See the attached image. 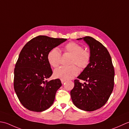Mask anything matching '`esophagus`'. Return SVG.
Wrapping results in <instances>:
<instances>
[{
    "label": "esophagus",
    "instance_id": "1",
    "mask_svg": "<svg viewBox=\"0 0 129 129\" xmlns=\"http://www.w3.org/2000/svg\"><path fill=\"white\" fill-rule=\"evenodd\" d=\"M65 82H66V80H61V83L62 84H63Z\"/></svg>",
    "mask_w": 129,
    "mask_h": 129
}]
</instances>
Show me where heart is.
<instances>
[{"mask_svg": "<svg viewBox=\"0 0 129 129\" xmlns=\"http://www.w3.org/2000/svg\"><path fill=\"white\" fill-rule=\"evenodd\" d=\"M64 51L72 54L70 66H61L54 70L53 75L55 78L61 80H69L74 78L79 72L77 65L81 68H85L90 62V52L84 50L83 47L76 42H71L64 47ZM61 53L57 47L52 49L47 56V60L49 64L53 67H57L60 64ZM75 64L74 65V64Z\"/></svg>", "mask_w": 129, "mask_h": 129, "instance_id": "heart-1", "label": "heart"}]
</instances>
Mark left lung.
Here are the masks:
<instances>
[{
    "instance_id": "8db88e82",
    "label": "left lung",
    "mask_w": 129,
    "mask_h": 129,
    "mask_svg": "<svg viewBox=\"0 0 129 129\" xmlns=\"http://www.w3.org/2000/svg\"><path fill=\"white\" fill-rule=\"evenodd\" d=\"M83 40L90 48L91 59L88 65L74 81L71 91L73 104L83 111H92L106 103L114 86L115 71L109 52L100 42L91 37L78 38Z\"/></svg>"
}]
</instances>
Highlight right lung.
Masks as SVG:
<instances>
[{
	"label": "right lung",
	"instance_id": "1",
	"mask_svg": "<svg viewBox=\"0 0 129 129\" xmlns=\"http://www.w3.org/2000/svg\"><path fill=\"white\" fill-rule=\"evenodd\" d=\"M66 40L39 36L23 47L14 68V88L20 103L27 109L42 112L53 104L62 83L58 78L46 80L53 73L47 56L52 49Z\"/></svg>",
	"mask_w": 129,
	"mask_h": 129
}]
</instances>
